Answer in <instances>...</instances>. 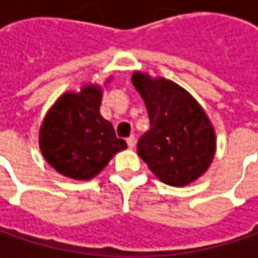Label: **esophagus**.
I'll return each instance as SVG.
<instances>
[{
    "label": "esophagus",
    "instance_id": "1",
    "mask_svg": "<svg viewBox=\"0 0 258 258\" xmlns=\"http://www.w3.org/2000/svg\"><path fill=\"white\" fill-rule=\"evenodd\" d=\"M126 142H127V146L132 149V148H135V145H136V138H135L134 135H131V136L126 139Z\"/></svg>",
    "mask_w": 258,
    "mask_h": 258
}]
</instances>
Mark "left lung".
<instances>
[{
	"label": "left lung",
	"mask_w": 258,
	"mask_h": 258,
	"mask_svg": "<svg viewBox=\"0 0 258 258\" xmlns=\"http://www.w3.org/2000/svg\"><path fill=\"white\" fill-rule=\"evenodd\" d=\"M132 83L145 100L151 127L138 155L166 185L185 186L203 175L215 155V132L200 103L162 77L135 72Z\"/></svg>",
	"instance_id": "obj_1"
}]
</instances>
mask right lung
<instances>
[{"mask_svg":"<svg viewBox=\"0 0 258 258\" xmlns=\"http://www.w3.org/2000/svg\"><path fill=\"white\" fill-rule=\"evenodd\" d=\"M102 89L86 85L79 93L61 94L45 114L40 129L44 159L64 176L86 181L103 169L112 156L126 149L113 124L100 114Z\"/></svg>","mask_w":258,"mask_h":258,"instance_id":"right-lung-1","label":"right lung"}]
</instances>
